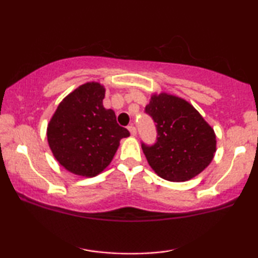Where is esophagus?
<instances>
[{"mask_svg":"<svg viewBox=\"0 0 258 258\" xmlns=\"http://www.w3.org/2000/svg\"><path fill=\"white\" fill-rule=\"evenodd\" d=\"M128 129H129L130 134H132V136H136L137 130H136V126H135V125H134V124H130V125L128 126Z\"/></svg>","mask_w":258,"mask_h":258,"instance_id":"obj_1","label":"esophagus"}]
</instances>
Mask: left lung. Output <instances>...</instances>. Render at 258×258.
Segmentation results:
<instances>
[{"mask_svg":"<svg viewBox=\"0 0 258 258\" xmlns=\"http://www.w3.org/2000/svg\"><path fill=\"white\" fill-rule=\"evenodd\" d=\"M146 112L156 123L153 146L142 143L148 163L160 177L184 182L201 174L216 151V135L199 111L181 97L153 95Z\"/></svg>","mask_w":258,"mask_h":258,"instance_id":"left-lung-1","label":"left lung"}]
</instances>
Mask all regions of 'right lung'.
Masks as SVG:
<instances>
[{"mask_svg":"<svg viewBox=\"0 0 258 258\" xmlns=\"http://www.w3.org/2000/svg\"><path fill=\"white\" fill-rule=\"evenodd\" d=\"M105 89L97 82L80 86L58 104L48 124L49 147L67 170L94 177L114 158L119 141L130 133L103 107Z\"/></svg>","mask_w":258,"mask_h":258,"instance_id":"add662e5","label":"right lung"}]
</instances>
